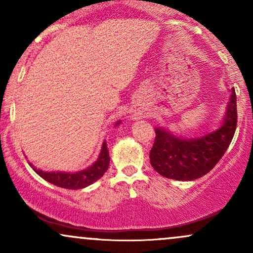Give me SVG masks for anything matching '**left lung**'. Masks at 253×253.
I'll use <instances>...</instances> for the list:
<instances>
[{
	"label": "left lung",
	"mask_w": 253,
	"mask_h": 253,
	"mask_svg": "<svg viewBox=\"0 0 253 253\" xmlns=\"http://www.w3.org/2000/svg\"><path fill=\"white\" fill-rule=\"evenodd\" d=\"M237 95L232 88L225 123L215 132L185 140L157 128L150 151L151 165L159 175L177 181H191L205 176L228 149L237 128Z\"/></svg>",
	"instance_id": "1"
}]
</instances>
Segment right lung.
Wrapping results in <instances>:
<instances>
[{
    "label": "right lung",
    "mask_w": 253,
    "mask_h": 253,
    "mask_svg": "<svg viewBox=\"0 0 253 253\" xmlns=\"http://www.w3.org/2000/svg\"><path fill=\"white\" fill-rule=\"evenodd\" d=\"M109 159L108 147L104 141L97 161L88 169L78 171V172H47V171L37 169L32 164L30 165L38 175L47 182L52 183V184L58 185L60 188H66V189H82V188L88 187V185L96 182L98 178L103 176V173L108 169Z\"/></svg>",
    "instance_id": "add662e5"
}]
</instances>
